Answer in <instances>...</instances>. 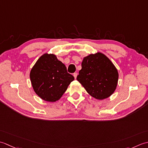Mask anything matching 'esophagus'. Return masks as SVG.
<instances>
[{
	"instance_id": "obj_1",
	"label": "esophagus",
	"mask_w": 148,
	"mask_h": 148,
	"mask_svg": "<svg viewBox=\"0 0 148 148\" xmlns=\"http://www.w3.org/2000/svg\"><path fill=\"white\" fill-rule=\"evenodd\" d=\"M77 75H78V74H77V73H73V76H74V77H75V78H77Z\"/></svg>"
}]
</instances>
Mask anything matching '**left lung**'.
<instances>
[{"label": "left lung", "mask_w": 148, "mask_h": 148, "mask_svg": "<svg viewBox=\"0 0 148 148\" xmlns=\"http://www.w3.org/2000/svg\"><path fill=\"white\" fill-rule=\"evenodd\" d=\"M78 73L77 80L96 99L109 97L116 88L118 72L110 59L101 53L84 57Z\"/></svg>", "instance_id": "1"}]
</instances>
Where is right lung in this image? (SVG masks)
Instances as JSON below:
<instances>
[{"label": "right lung", "mask_w": 148, "mask_h": 148, "mask_svg": "<svg viewBox=\"0 0 148 148\" xmlns=\"http://www.w3.org/2000/svg\"><path fill=\"white\" fill-rule=\"evenodd\" d=\"M30 78L35 92L47 101H56L61 98L74 80L68 73L66 66L53 54L45 53L33 66Z\"/></svg>", "instance_id": "right-lung-1"}]
</instances>
